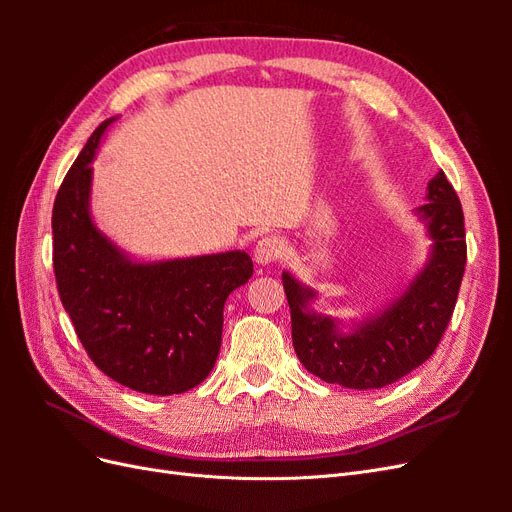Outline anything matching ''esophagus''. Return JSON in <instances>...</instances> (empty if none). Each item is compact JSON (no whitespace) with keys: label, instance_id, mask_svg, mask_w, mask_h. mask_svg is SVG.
<instances>
[{"label":"esophagus","instance_id":"obj_1","mask_svg":"<svg viewBox=\"0 0 512 512\" xmlns=\"http://www.w3.org/2000/svg\"><path fill=\"white\" fill-rule=\"evenodd\" d=\"M284 254V243L277 237H262L254 247V260L258 265H271Z\"/></svg>","mask_w":512,"mask_h":512}]
</instances>
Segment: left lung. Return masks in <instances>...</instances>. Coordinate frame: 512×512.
I'll list each match as a JSON object with an SVG mask.
<instances>
[{
    "instance_id": "1",
    "label": "left lung",
    "mask_w": 512,
    "mask_h": 512,
    "mask_svg": "<svg viewBox=\"0 0 512 512\" xmlns=\"http://www.w3.org/2000/svg\"><path fill=\"white\" fill-rule=\"evenodd\" d=\"M416 213L427 224L431 254L410 286L376 316L342 331V322L316 314V292L284 271L292 346L309 374L346 389H382L423 365L451 322L466 271V228L459 196L440 173Z\"/></svg>"
}]
</instances>
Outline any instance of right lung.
<instances>
[{
	"label": "right lung",
	"mask_w": 512,
	"mask_h": 512,
	"mask_svg": "<svg viewBox=\"0 0 512 512\" xmlns=\"http://www.w3.org/2000/svg\"><path fill=\"white\" fill-rule=\"evenodd\" d=\"M102 121L74 160L53 205L59 299L89 359L108 378L147 395L203 382L222 344L224 303L254 273L245 252L136 262L91 220V160Z\"/></svg>",
	"instance_id": "add662e5"
}]
</instances>
